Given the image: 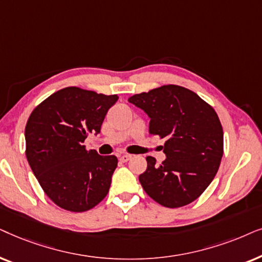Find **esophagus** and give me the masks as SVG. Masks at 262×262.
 Returning <instances> with one entry per match:
<instances>
[{
  "instance_id": "1",
  "label": "esophagus",
  "mask_w": 262,
  "mask_h": 262,
  "mask_svg": "<svg viewBox=\"0 0 262 262\" xmlns=\"http://www.w3.org/2000/svg\"><path fill=\"white\" fill-rule=\"evenodd\" d=\"M132 158V156L130 155H122V156H120V160L122 163H125V162H128L129 159Z\"/></svg>"
}]
</instances>
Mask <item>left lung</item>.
Listing matches in <instances>:
<instances>
[{
    "label": "left lung",
    "mask_w": 262,
    "mask_h": 262,
    "mask_svg": "<svg viewBox=\"0 0 262 262\" xmlns=\"http://www.w3.org/2000/svg\"><path fill=\"white\" fill-rule=\"evenodd\" d=\"M128 100L151 118L149 134L165 139L162 164L146 157L147 169L139 176L144 190L169 208L196 200L213 181L224 152L217 113L193 91L177 85H163Z\"/></svg>",
    "instance_id": "1"
}]
</instances>
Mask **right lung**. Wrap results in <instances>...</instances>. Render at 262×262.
I'll use <instances>...</instances> for the list:
<instances>
[{"label": "right lung", "instance_id": "add662e5", "mask_svg": "<svg viewBox=\"0 0 262 262\" xmlns=\"http://www.w3.org/2000/svg\"><path fill=\"white\" fill-rule=\"evenodd\" d=\"M118 96L71 86L34 107L25 128L26 158L41 189L58 207L85 212L106 196L117 167L115 156L87 151Z\"/></svg>", "mask_w": 262, "mask_h": 262}]
</instances>
